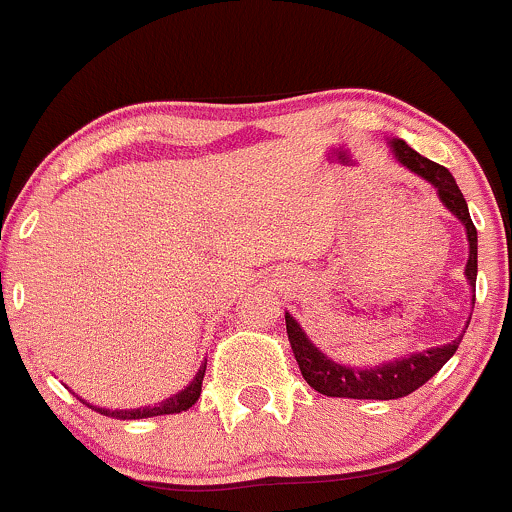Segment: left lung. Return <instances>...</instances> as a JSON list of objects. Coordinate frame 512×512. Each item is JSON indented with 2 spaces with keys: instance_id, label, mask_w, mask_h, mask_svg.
<instances>
[{
  "instance_id": "8db88e82",
  "label": "left lung",
  "mask_w": 512,
  "mask_h": 512,
  "mask_svg": "<svg viewBox=\"0 0 512 512\" xmlns=\"http://www.w3.org/2000/svg\"><path fill=\"white\" fill-rule=\"evenodd\" d=\"M391 148L396 153L398 162L406 165L408 170L420 174L423 179H428L430 184H435L437 194H440L442 204L447 206L454 216L466 226V238H469V262H466V279H469L471 289L476 291V228L471 223L469 209H466V201L462 192H459L457 182L437 162L428 160L420 153H415L413 148H408L403 140H391ZM476 301V299H474ZM286 335H289L291 350H294L296 362L303 379L308 381V386H313L323 396H338V398H374V401H391V398H403L408 393L430 381L432 376L440 372L447 364V359L457 352L462 335L457 340H452L449 345L432 347V350L418 352V355H408L406 359H398V362L381 364L376 369H357V367H342L335 364L333 359H328L318 347H313V342L306 338V333L299 328L294 318L286 313Z\"/></svg>"
}]
</instances>
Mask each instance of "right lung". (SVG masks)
<instances>
[{
    "label": "right lung",
    "mask_w": 512,
    "mask_h": 512,
    "mask_svg": "<svg viewBox=\"0 0 512 512\" xmlns=\"http://www.w3.org/2000/svg\"><path fill=\"white\" fill-rule=\"evenodd\" d=\"M204 372H206V364L199 369V374H196V379L187 386V389H184L182 393H177V396L167 398V401L157 403V406H153V408H138V411H99V408H94V411L111 415V418H121V420H138V418H153V415L182 413V411H187V408H192L196 401H199Z\"/></svg>",
    "instance_id": "right-lung-1"
}]
</instances>
